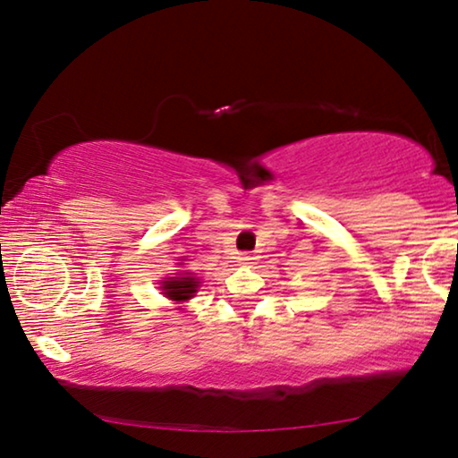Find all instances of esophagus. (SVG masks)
Returning a JSON list of instances; mask_svg holds the SVG:
<instances>
[{"label": "esophagus", "instance_id": "obj_1", "mask_svg": "<svg viewBox=\"0 0 458 458\" xmlns=\"http://www.w3.org/2000/svg\"><path fill=\"white\" fill-rule=\"evenodd\" d=\"M238 260H240V265H250L252 257H250V254H240Z\"/></svg>", "mask_w": 458, "mask_h": 458}]
</instances>
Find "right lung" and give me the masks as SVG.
Returning a JSON list of instances; mask_svg holds the SVG:
<instances>
[{
	"label": "right lung",
	"instance_id": "add662e5",
	"mask_svg": "<svg viewBox=\"0 0 458 458\" xmlns=\"http://www.w3.org/2000/svg\"><path fill=\"white\" fill-rule=\"evenodd\" d=\"M167 299L175 301V303H183V301H190L196 297L199 289V278L193 276V273H183L177 276H169L167 281L161 283L159 286Z\"/></svg>",
	"mask_w": 458,
	"mask_h": 458
}]
</instances>
